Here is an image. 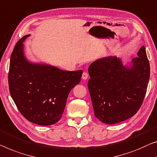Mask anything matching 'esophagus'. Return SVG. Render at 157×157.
Segmentation results:
<instances>
[{"mask_svg":"<svg viewBox=\"0 0 157 157\" xmlns=\"http://www.w3.org/2000/svg\"><path fill=\"white\" fill-rule=\"evenodd\" d=\"M87 78H88V74L86 73V72H84L82 73V79L83 80H86Z\"/></svg>","mask_w":157,"mask_h":157,"instance_id":"1","label":"esophagus"}]
</instances>
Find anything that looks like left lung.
I'll return each instance as SVG.
<instances>
[{
    "label": "left lung",
    "mask_w": 157,
    "mask_h": 157,
    "mask_svg": "<svg viewBox=\"0 0 157 157\" xmlns=\"http://www.w3.org/2000/svg\"><path fill=\"white\" fill-rule=\"evenodd\" d=\"M137 55L126 65L120 58L109 56L89 67L88 89L94 115L102 123L122 122L134 116L142 106L150 67L144 46Z\"/></svg>",
    "instance_id": "obj_1"
}]
</instances>
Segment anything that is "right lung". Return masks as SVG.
<instances>
[{
  "mask_svg": "<svg viewBox=\"0 0 157 157\" xmlns=\"http://www.w3.org/2000/svg\"><path fill=\"white\" fill-rule=\"evenodd\" d=\"M29 36L20 39L11 54L9 90L25 118L37 125H53L62 117L69 93L79 83L82 71H63L30 61L24 51V41Z\"/></svg>",
  "mask_w": 157,
  "mask_h": 157,
  "instance_id": "right-lung-1",
  "label": "right lung"
}]
</instances>
